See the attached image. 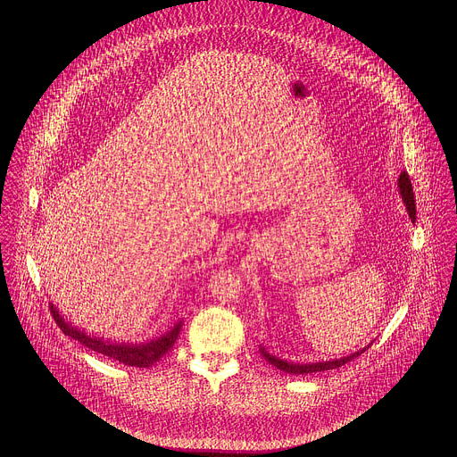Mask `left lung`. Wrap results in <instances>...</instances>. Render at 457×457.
Segmentation results:
<instances>
[{
  "mask_svg": "<svg viewBox=\"0 0 457 457\" xmlns=\"http://www.w3.org/2000/svg\"><path fill=\"white\" fill-rule=\"evenodd\" d=\"M398 186H400V191H402V199L409 210V215L412 220H416V201H414V189H412V184H411V179H409V173H402L400 175V180H398ZM363 351H358L351 356H345V358H340V360H331V361H318V363H291V361H286V360H280L277 356H271L270 353H266L262 349V356L271 363L275 365L277 369L284 370V372H289V374H311V372H321V370H331V369H338L345 363H349L351 360H354L356 356H360Z\"/></svg>",
  "mask_w": 457,
  "mask_h": 457,
  "instance_id": "8db88e82",
  "label": "left lung"
}]
</instances>
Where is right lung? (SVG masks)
I'll return each instance as SVG.
<instances>
[{
    "instance_id": "1",
    "label": "right lung",
    "mask_w": 457,
    "mask_h": 457,
    "mask_svg": "<svg viewBox=\"0 0 457 457\" xmlns=\"http://www.w3.org/2000/svg\"><path fill=\"white\" fill-rule=\"evenodd\" d=\"M48 307H50V312H52L55 323L59 325V329L64 335L78 340L85 347H88V349H92V351H96V353H99L103 356L117 360V361H120V363H124L128 367H139V369L141 367H150V365L157 363L173 347V344L177 342V337L180 333V328H182V321H179L175 328L171 331H168L164 337H161L159 340H152L148 344H139V345L137 344L136 345L110 344L108 340L88 337L87 333H81V331L74 329L71 323H67L59 316L57 309L52 303H48Z\"/></svg>"
}]
</instances>
